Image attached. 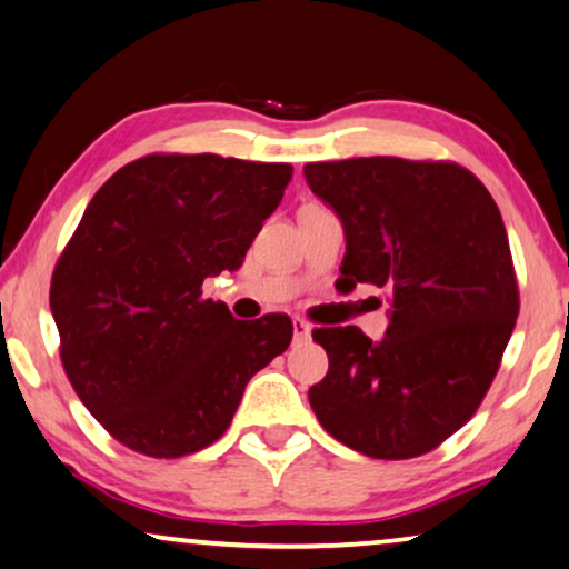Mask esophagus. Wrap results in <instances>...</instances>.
I'll use <instances>...</instances> for the list:
<instances>
[{"label":"esophagus","instance_id":"esophagus-1","mask_svg":"<svg viewBox=\"0 0 569 569\" xmlns=\"http://www.w3.org/2000/svg\"><path fill=\"white\" fill-rule=\"evenodd\" d=\"M309 322L307 320H301V317H293V340H297V343H301V340H307L309 338Z\"/></svg>","mask_w":569,"mask_h":569}]
</instances>
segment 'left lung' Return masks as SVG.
Here are the masks:
<instances>
[{
	"label": "left lung",
	"instance_id": "left-lung-1",
	"mask_svg": "<svg viewBox=\"0 0 569 569\" xmlns=\"http://www.w3.org/2000/svg\"><path fill=\"white\" fill-rule=\"evenodd\" d=\"M305 179L343 221L340 289L372 283L392 301L380 343L356 325L312 330L330 361L312 411L361 456H423L481 406L518 320L497 202L452 161L348 158L307 163Z\"/></svg>",
	"mask_w": 569,
	"mask_h": 569
}]
</instances>
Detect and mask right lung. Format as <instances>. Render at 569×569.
<instances>
[{
  "label": "right lung",
  "instance_id": "add662e5",
  "mask_svg": "<svg viewBox=\"0 0 569 569\" xmlns=\"http://www.w3.org/2000/svg\"><path fill=\"white\" fill-rule=\"evenodd\" d=\"M291 163L150 153L93 194L51 276L67 380L134 452L181 458L229 429L252 375L291 343L289 315L237 320L202 280L237 270Z\"/></svg>",
  "mask_w": 569,
  "mask_h": 569
}]
</instances>
